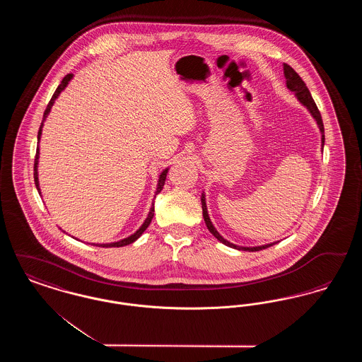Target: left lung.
<instances>
[{"label":"left lung","mask_w":362,"mask_h":362,"mask_svg":"<svg viewBox=\"0 0 362 362\" xmlns=\"http://www.w3.org/2000/svg\"><path fill=\"white\" fill-rule=\"evenodd\" d=\"M284 74H285V78H286V86L294 92L296 98L300 100V103L303 105H305L308 108V111L310 112V115L315 118V121L317 123L319 129H320V133H322V145H325V126H323V121H322V115H320V111L317 108V105L315 103V100L312 99V95H310L308 88L305 86V83L303 81V78L294 71L292 66H289L288 64H284ZM201 202H202V213H204V220L206 223L207 229L210 230V233L217 239L218 241H221L225 245L230 247V248H236V250H243V251H260V250H264L270 245H274L276 243H272V244H264V245H259V247H239L236 244H232L228 240H225L224 238L217 232V229L213 226L210 218H209V214H207L206 202H205V194L202 192V197H201Z\"/></svg>","instance_id":"8db88e82"}]
</instances>
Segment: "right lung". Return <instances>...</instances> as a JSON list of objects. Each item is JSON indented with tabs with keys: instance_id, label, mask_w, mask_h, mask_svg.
Segmentation results:
<instances>
[{
	"instance_id": "add662e5",
	"label": "right lung",
	"mask_w": 362,
	"mask_h": 362,
	"mask_svg": "<svg viewBox=\"0 0 362 362\" xmlns=\"http://www.w3.org/2000/svg\"><path fill=\"white\" fill-rule=\"evenodd\" d=\"M71 77H73V74L70 73V74H66L65 77H64V80L61 81V84L58 86V88L55 89V92H54V95H52V100L49 102L47 104V107H46V110H45V114H43V121L47 118V115H49V112H50V110H52V104L55 102V99L59 96V93L65 89V86L69 84L70 80H71ZM42 127H43V123L40 124V127H39V132H37V141L40 139V134H42ZM37 158H39V148L36 149V155H35V164H34V179H35V186H36V189L39 191V194H40V189H39V182H37ZM167 173H168V170H164L161 175H160V177H158V183H157V189H156V195L163 189V186H164V183H165V177H167ZM153 216H155V206H153V204H152V207H151V211H149V214H148V217H146V220H145V223L142 224V226L138 229L137 232L134 233V235H132V236H129V238H126V239H123L121 241H117V243H108V244H96L98 247H123V245H127V244H132V243H134V241L137 240L138 238L145 232V229L149 226V224L152 223V218H153ZM95 245V244H93Z\"/></svg>"
}]
</instances>
